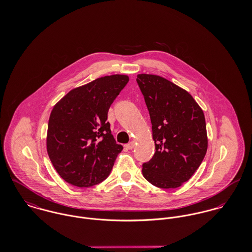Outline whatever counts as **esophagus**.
Instances as JSON below:
<instances>
[{
  "mask_svg": "<svg viewBox=\"0 0 252 252\" xmlns=\"http://www.w3.org/2000/svg\"><path fill=\"white\" fill-rule=\"evenodd\" d=\"M125 147H126L127 149H133V148L135 147V142H130L129 144H127L125 145Z\"/></svg>",
  "mask_w": 252,
  "mask_h": 252,
  "instance_id": "obj_1",
  "label": "esophagus"
}]
</instances>
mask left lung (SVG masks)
Returning <instances> with one entry per match:
<instances>
[{
  "label": "left lung",
  "mask_w": 252,
  "mask_h": 252,
  "mask_svg": "<svg viewBox=\"0 0 252 252\" xmlns=\"http://www.w3.org/2000/svg\"><path fill=\"white\" fill-rule=\"evenodd\" d=\"M137 82L149 111L156 149L143 165V175L154 186L178 188L191 179L207 153L204 111L186 90L162 76L141 73Z\"/></svg>",
  "instance_id": "8db88e82"
}]
</instances>
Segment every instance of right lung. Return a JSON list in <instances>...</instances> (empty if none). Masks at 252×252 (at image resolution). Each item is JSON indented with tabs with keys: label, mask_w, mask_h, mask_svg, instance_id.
<instances>
[{
	"label": "right lung",
	"mask_w": 252,
	"mask_h": 252,
	"mask_svg": "<svg viewBox=\"0 0 252 252\" xmlns=\"http://www.w3.org/2000/svg\"><path fill=\"white\" fill-rule=\"evenodd\" d=\"M128 81L126 74L97 78L72 89L52 108L46 149L68 183L90 187L108 178L123 149L111 134L108 108Z\"/></svg>",
	"instance_id": "obj_1"
}]
</instances>
